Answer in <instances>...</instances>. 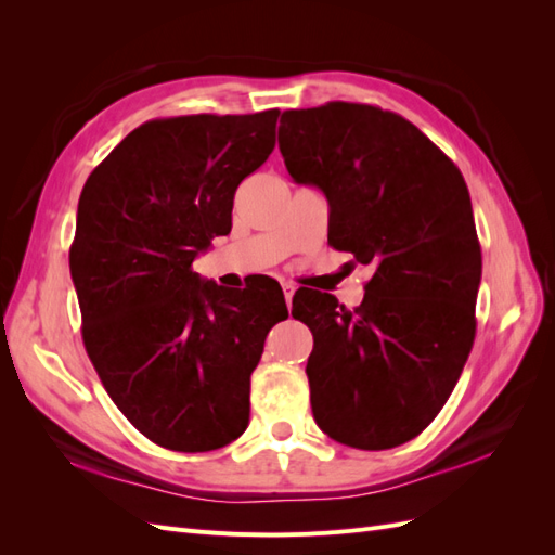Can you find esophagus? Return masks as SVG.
Returning a JSON list of instances; mask_svg holds the SVG:
<instances>
[{"label":"esophagus","mask_w":555,"mask_h":555,"mask_svg":"<svg viewBox=\"0 0 555 555\" xmlns=\"http://www.w3.org/2000/svg\"><path fill=\"white\" fill-rule=\"evenodd\" d=\"M282 292H284V300H287V306H292V298L296 292V284L292 282H282Z\"/></svg>","instance_id":"esophagus-1"}]
</instances>
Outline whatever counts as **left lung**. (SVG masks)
I'll return each instance as SVG.
<instances>
[{"label":"left lung","instance_id":"8db88e82","mask_svg":"<svg viewBox=\"0 0 555 555\" xmlns=\"http://www.w3.org/2000/svg\"><path fill=\"white\" fill-rule=\"evenodd\" d=\"M278 143L289 176L324 192L331 247L375 271L354 310L328 294L317 319L292 310L314 338V422L354 449L405 444L444 408L475 343L481 247L467 184L426 133L379 106L284 111Z\"/></svg>","mask_w":555,"mask_h":555}]
</instances>
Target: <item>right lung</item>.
<instances>
[{
	"label": "right lung",
	"instance_id": "add662e5",
	"mask_svg": "<svg viewBox=\"0 0 555 555\" xmlns=\"http://www.w3.org/2000/svg\"><path fill=\"white\" fill-rule=\"evenodd\" d=\"M278 108L159 117L90 173L69 266L82 343L133 428L171 451H212L245 433L249 375L282 289L259 298L192 271L231 231L233 194L275 147Z\"/></svg>",
	"mask_w": 555,
	"mask_h": 555
}]
</instances>
